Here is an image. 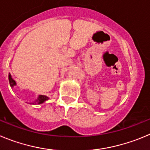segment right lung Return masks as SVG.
Segmentation results:
<instances>
[{"label": "right lung", "mask_w": 150, "mask_h": 150, "mask_svg": "<svg viewBox=\"0 0 150 150\" xmlns=\"http://www.w3.org/2000/svg\"><path fill=\"white\" fill-rule=\"evenodd\" d=\"M9 83H10L11 87H13V86L16 84L15 81H14V80L12 78V76H11L10 74H9ZM48 98H49L47 97V96H40L38 97V98L37 100L35 101V104L36 103H38V104L39 103H42L45 101V100H48Z\"/></svg>", "instance_id": "1"}]
</instances>
